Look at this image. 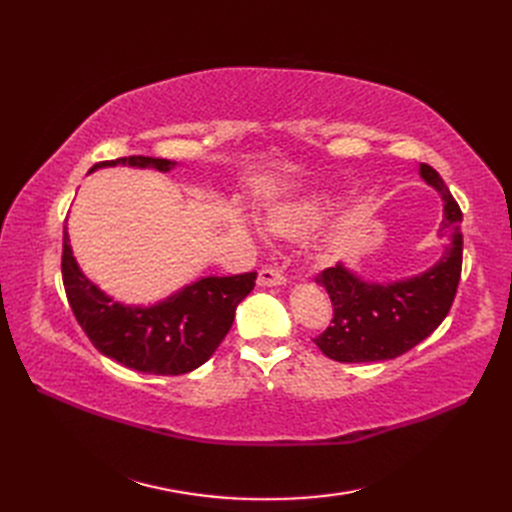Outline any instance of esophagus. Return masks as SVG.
<instances>
[{
	"mask_svg": "<svg viewBox=\"0 0 512 512\" xmlns=\"http://www.w3.org/2000/svg\"><path fill=\"white\" fill-rule=\"evenodd\" d=\"M286 280L282 273H277L275 269L271 267H262L260 273H258V286L262 288H275V286H284Z\"/></svg>",
	"mask_w": 512,
	"mask_h": 512,
	"instance_id": "1",
	"label": "esophagus"
}]
</instances>
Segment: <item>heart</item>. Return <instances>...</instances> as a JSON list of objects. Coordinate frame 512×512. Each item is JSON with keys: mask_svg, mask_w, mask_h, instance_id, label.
<instances>
[{"mask_svg": "<svg viewBox=\"0 0 512 512\" xmlns=\"http://www.w3.org/2000/svg\"><path fill=\"white\" fill-rule=\"evenodd\" d=\"M327 207H329L327 198H309L294 205L275 207L267 215V228L275 232V235L297 237L307 228H312Z\"/></svg>", "mask_w": 512, "mask_h": 512, "instance_id": "obj_1", "label": "heart"}]
</instances>
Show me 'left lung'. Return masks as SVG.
<instances>
[{"label": "left lung", "instance_id": "left-lung-1", "mask_svg": "<svg viewBox=\"0 0 512 512\" xmlns=\"http://www.w3.org/2000/svg\"><path fill=\"white\" fill-rule=\"evenodd\" d=\"M418 173L442 198L440 237H448L444 254L423 273L395 282L363 280L344 262L324 269L316 284L329 292L333 320L314 344L333 361L376 363L395 359L436 331L453 305L461 277L463 215L436 170L421 164Z\"/></svg>", "mask_w": 512, "mask_h": 512}]
</instances>
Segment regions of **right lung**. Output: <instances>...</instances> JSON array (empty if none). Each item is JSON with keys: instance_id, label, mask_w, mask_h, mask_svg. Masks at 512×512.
Returning a JSON list of instances; mask_svg holds the SVG:
<instances>
[{"instance_id": "1", "label": "right lung", "mask_w": 512, "mask_h": 512, "mask_svg": "<svg viewBox=\"0 0 512 512\" xmlns=\"http://www.w3.org/2000/svg\"><path fill=\"white\" fill-rule=\"evenodd\" d=\"M108 166L168 173L177 168V162L130 156L94 164L89 173ZM61 275L68 303L89 342L108 359L153 376L188 374L209 361L230 331L237 305L252 292L256 282V273L207 275L158 303L126 305L108 297L81 271L66 226Z\"/></svg>"}]
</instances>
